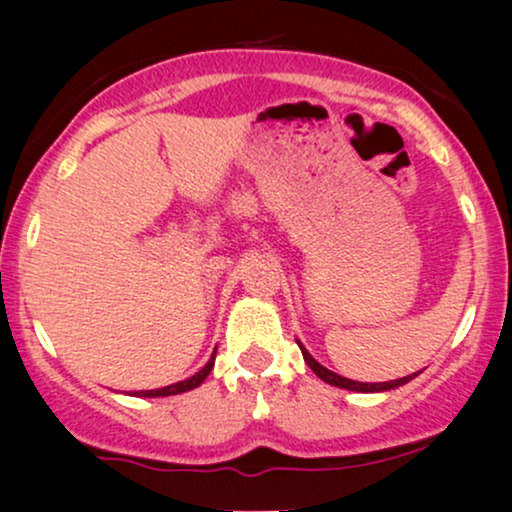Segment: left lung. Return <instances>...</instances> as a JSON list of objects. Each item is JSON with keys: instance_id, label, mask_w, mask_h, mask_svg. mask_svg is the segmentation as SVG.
<instances>
[{"instance_id": "left-lung-1", "label": "left lung", "mask_w": 512, "mask_h": 512, "mask_svg": "<svg viewBox=\"0 0 512 512\" xmlns=\"http://www.w3.org/2000/svg\"><path fill=\"white\" fill-rule=\"evenodd\" d=\"M300 352H303V359L307 366L314 370V375L321 377L326 384H333V387H340V389H349V391H361V394H375V391H389V389H396V387H403V384H408L412 377H417V373H412L408 377H401V380H391V382H354V380H347V377H342L338 373H333V370H328L321 366L319 361L312 359V354L307 352V349L300 345Z\"/></svg>"}]
</instances>
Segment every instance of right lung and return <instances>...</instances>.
<instances>
[{"label": "right lung", "mask_w": 512, "mask_h": 512, "mask_svg": "<svg viewBox=\"0 0 512 512\" xmlns=\"http://www.w3.org/2000/svg\"><path fill=\"white\" fill-rule=\"evenodd\" d=\"M214 356H216V349H214L212 359H209V361L205 363V368H202V370H198V373H195L193 377H188V380H181V382H177V384H170V387H163V389L135 391V394H130V396H142V398L174 396V394H184V391H191V389H195V387H200V384L207 380V375H209V373H212V368H214Z\"/></svg>", "instance_id": "add662e5"}]
</instances>
